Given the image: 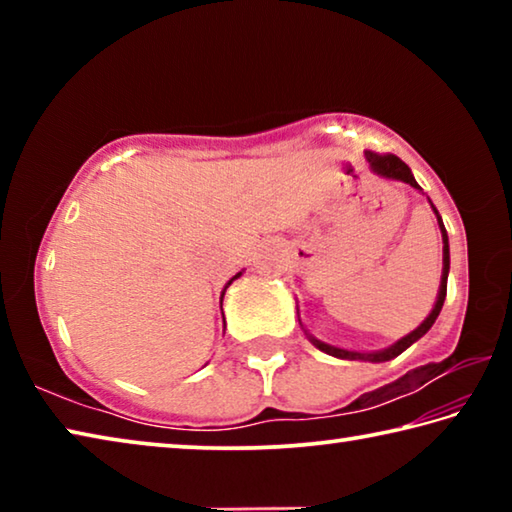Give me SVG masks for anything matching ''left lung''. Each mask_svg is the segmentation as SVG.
<instances>
[{
	"instance_id": "8db88e82",
	"label": "left lung",
	"mask_w": 512,
	"mask_h": 512,
	"mask_svg": "<svg viewBox=\"0 0 512 512\" xmlns=\"http://www.w3.org/2000/svg\"><path fill=\"white\" fill-rule=\"evenodd\" d=\"M366 160L370 164V169L377 173V176L381 178H388V180H402V183L411 185L413 189H418V192H422V187L415 183L413 173L409 169V164H404L397 155H379V153H372V151H366ZM431 203V201H429ZM431 210L433 214H436L438 219V228H440V235H443V275H440V289H438V298H436V305H433L431 314L422 320V323L413 329L411 334L402 336L400 341H395L393 345H388V348L384 350H375V352H357V350H343V348H336V345H329L325 341H318L316 336H311L307 329V339L316 345V348L320 352L329 354V357H336V359H348V361H370V363H381V361H391L395 357H400V354L411 348V345L422 339L424 334L429 332L431 325L436 323V318L440 314V309H443V302H445V296H447V275H449V239H447V230H445V223L443 219H440V214L436 210V205L431 203ZM302 325V323H300Z\"/></svg>"
}]
</instances>
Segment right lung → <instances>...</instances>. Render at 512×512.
Returning <instances> with one entry per match:
<instances>
[{"label": "right lung", "mask_w": 512, "mask_h": 512, "mask_svg": "<svg viewBox=\"0 0 512 512\" xmlns=\"http://www.w3.org/2000/svg\"><path fill=\"white\" fill-rule=\"evenodd\" d=\"M239 275H241V273H237L235 277H232V280H237V277H239ZM232 280H230V282H228V284H225V287H223V293H221V302H223V296H225V289H228V287H230V284H232Z\"/></svg>", "instance_id": "right-lung-1"}]
</instances>
